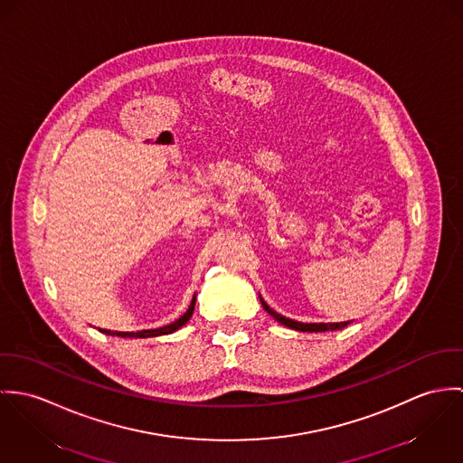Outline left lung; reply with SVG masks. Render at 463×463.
Returning a JSON list of instances; mask_svg holds the SVG:
<instances>
[{"mask_svg":"<svg viewBox=\"0 0 463 463\" xmlns=\"http://www.w3.org/2000/svg\"><path fill=\"white\" fill-rule=\"evenodd\" d=\"M259 300H260V306L264 307V310L273 316L280 325L288 326V328H293V330H298V332H326V330H341L345 326H348L352 321H341V323H302V321H295V319H289L282 314H279L277 310L269 308V306L260 298L259 295Z\"/></svg>","mask_w":463,"mask_h":463,"instance_id":"1","label":"left lung"}]
</instances>
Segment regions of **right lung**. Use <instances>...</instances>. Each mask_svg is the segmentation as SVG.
I'll return each instance as SVG.
<instances>
[{"mask_svg":"<svg viewBox=\"0 0 463 463\" xmlns=\"http://www.w3.org/2000/svg\"><path fill=\"white\" fill-rule=\"evenodd\" d=\"M195 300H197V295H194V298H192V304H190V307L188 310L179 317V319H175V321H172V323H168V325H165V326H159V328H149V330H138V332H113V330H106V328H99V332H103L106 335H117V337H140V339H144V337H157V335H166V334H172V332H175V330H179L183 325H186V321L192 317V314H194V308H195Z\"/></svg>","mask_w":463,"mask_h":463,"instance_id":"1","label":"right lung"}]
</instances>
